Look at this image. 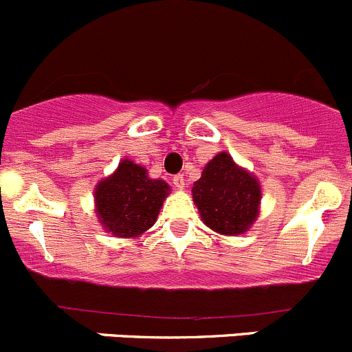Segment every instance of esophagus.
<instances>
[{
    "label": "esophagus",
    "mask_w": 352,
    "mask_h": 352,
    "mask_svg": "<svg viewBox=\"0 0 352 352\" xmlns=\"http://www.w3.org/2000/svg\"><path fill=\"white\" fill-rule=\"evenodd\" d=\"M173 185L176 186V188H185V178H183V174H176L173 178Z\"/></svg>",
    "instance_id": "obj_1"
}]
</instances>
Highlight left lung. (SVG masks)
I'll return each instance as SVG.
<instances>
[{
  "mask_svg": "<svg viewBox=\"0 0 352 352\" xmlns=\"http://www.w3.org/2000/svg\"><path fill=\"white\" fill-rule=\"evenodd\" d=\"M192 193L204 223L221 235H242L259 216V182L226 152L207 162Z\"/></svg>",
  "mask_w": 352,
  "mask_h": 352,
  "instance_id": "obj_1",
  "label": "left lung"
}]
</instances>
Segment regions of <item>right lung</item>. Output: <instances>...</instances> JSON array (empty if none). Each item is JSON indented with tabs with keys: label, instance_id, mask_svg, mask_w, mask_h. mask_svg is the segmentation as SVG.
Masks as SVG:
<instances>
[{
	"label": "right lung",
	"instance_id": "1",
	"mask_svg": "<svg viewBox=\"0 0 352 352\" xmlns=\"http://www.w3.org/2000/svg\"><path fill=\"white\" fill-rule=\"evenodd\" d=\"M167 195L169 185L164 179L148 178L145 167L124 159L116 173L96 185V214L105 232L135 239L155 224Z\"/></svg>",
	"mask_w": 352,
	"mask_h": 352
}]
</instances>
